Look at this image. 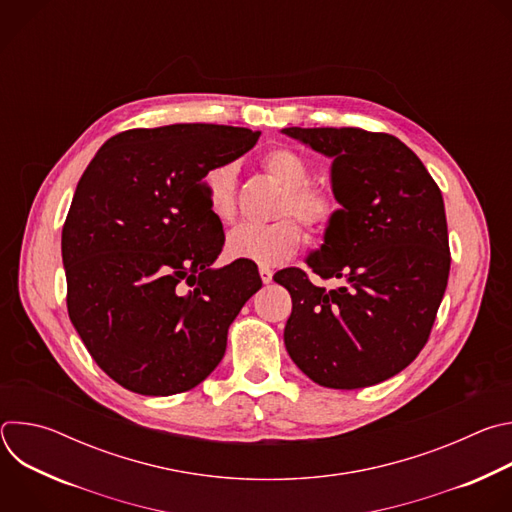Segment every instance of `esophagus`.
Segmentation results:
<instances>
[{
    "label": "esophagus",
    "instance_id": "34e87169",
    "mask_svg": "<svg viewBox=\"0 0 512 512\" xmlns=\"http://www.w3.org/2000/svg\"><path fill=\"white\" fill-rule=\"evenodd\" d=\"M259 275L263 283H271L273 281V271L269 267H259Z\"/></svg>",
    "mask_w": 512,
    "mask_h": 512
}]
</instances>
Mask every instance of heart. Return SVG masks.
Instances as JSON below:
<instances>
[{
	"label": "heart",
	"instance_id": "obj_1",
	"mask_svg": "<svg viewBox=\"0 0 512 512\" xmlns=\"http://www.w3.org/2000/svg\"><path fill=\"white\" fill-rule=\"evenodd\" d=\"M263 172L281 188L273 216L277 221L265 227L243 225L227 239V255L231 259L251 261L261 267H271L294 255L304 233L310 237H326L342 214L338 196L320 184L312 182L310 162L294 148L277 145L267 150L259 160ZM202 190L210 214L221 225H231L237 218V164L221 162L204 172Z\"/></svg>",
	"mask_w": 512,
	"mask_h": 512
}]
</instances>
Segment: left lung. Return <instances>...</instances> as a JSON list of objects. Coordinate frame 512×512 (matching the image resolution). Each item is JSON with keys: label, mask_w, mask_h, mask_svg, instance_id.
<instances>
[{"label": "left lung", "mask_w": 512, "mask_h": 512, "mask_svg": "<svg viewBox=\"0 0 512 512\" xmlns=\"http://www.w3.org/2000/svg\"><path fill=\"white\" fill-rule=\"evenodd\" d=\"M332 162L342 204L334 229L304 269L273 275L291 296L285 348L328 389H362L401 373L425 346L450 275L440 186L395 135L360 127H285Z\"/></svg>", "instance_id": "left-lung-1"}]
</instances>
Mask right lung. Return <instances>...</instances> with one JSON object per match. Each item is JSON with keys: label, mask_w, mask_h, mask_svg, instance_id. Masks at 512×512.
Segmentation results:
<instances>
[{"label": "right lung", "mask_w": 512, "mask_h": 512, "mask_svg": "<svg viewBox=\"0 0 512 512\" xmlns=\"http://www.w3.org/2000/svg\"><path fill=\"white\" fill-rule=\"evenodd\" d=\"M259 135L214 123L129 129L105 141L81 176L62 227L66 308L121 387L184 393L223 360L229 326L261 277L249 261L212 269L225 233L202 178Z\"/></svg>", "instance_id": "right-lung-1"}]
</instances>
